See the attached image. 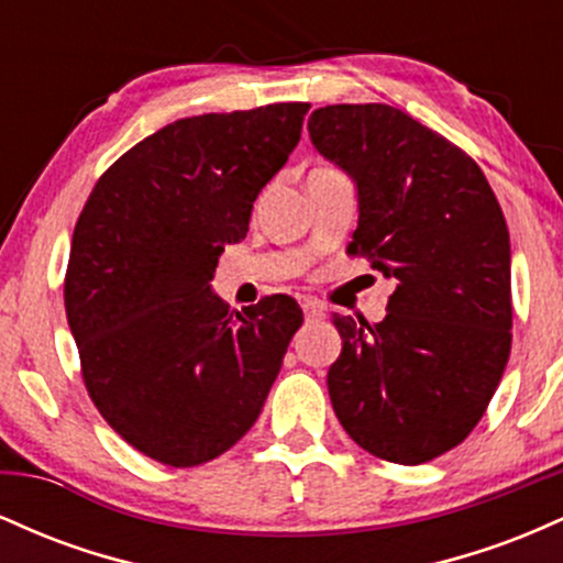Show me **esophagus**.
Returning <instances> with one entry per match:
<instances>
[{"label": "esophagus", "mask_w": 563, "mask_h": 563, "mask_svg": "<svg viewBox=\"0 0 563 563\" xmlns=\"http://www.w3.org/2000/svg\"><path fill=\"white\" fill-rule=\"evenodd\" d=\"M301 309H303V318H307V320H322V318H325V309H322V303L314 301V299H303Z\"/></svg>", "instance_id": "1"}]
</instances>
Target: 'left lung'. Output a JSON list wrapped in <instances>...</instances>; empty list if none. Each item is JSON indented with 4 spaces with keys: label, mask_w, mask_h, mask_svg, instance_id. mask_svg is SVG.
Listing matches in <instances>:
<instances>
[{
    "label": "left lung",
    "mask_w": 563,
    "mask_h": 563,
    "mask_svg": "<svg viewBox=\"0 0 563 563\" xmlns=\"http://www.w3.org/2000/svg\"><path fill=\"white\" fill-rule=\"evenodd\" d=\"M307 129L357 187L349 254L394 280L376 325L333 314L335 418L363 450L418 466L471 434L506 371V217L474 158L399 108L325 106Z\"/></svg>",
    "instance_id": "8db88e82"
}]
</instances>
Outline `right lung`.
<instances>
[{
    "instance_id": "obj_1",
    "label": "right lung",
    "mask_w": 563,
    "mask_h": 563,
    "mask_svg": "<svg viewBox=\"0 0 563 563\" xmlns=\"http://www.w3.org/2000/svg\"><path fill=\"white\" fill-rule=\"evenodd\" d=\"M309 102L166 124L97 179L70 243L66 314L84 384L134 450L174 468L228 452L260 418L303 314L211 290L262 187L299 145Z\"/></svg>"
}]
</instances>
